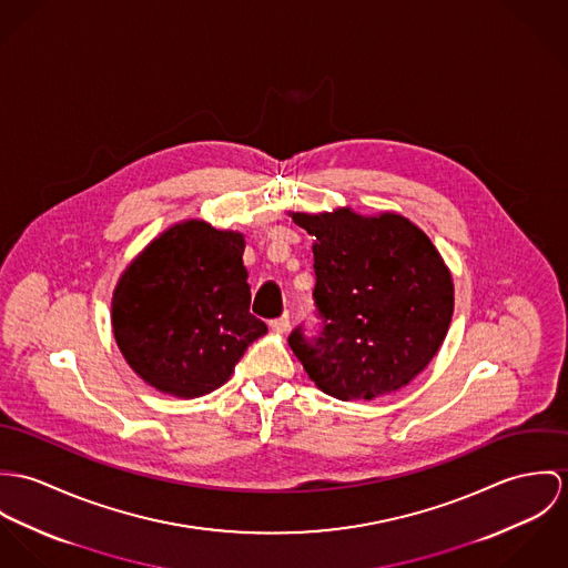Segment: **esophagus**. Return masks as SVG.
Segmentation results:
<instances>
[{"mask_svg":"<svg viewBox=\"0 0 568 568\" xmlns=\"http://www.w3.org/2000/svg\"><path fill=\"white\" fill-rule=\"evenodd\" d=\"M270 328H272L274 333H285V331L290 328V315L283 314L281 317L272 320V322H270Z\"/></svg>","mask_w":568,"mask_h":568,"instance_id":"1","label":"esophagus"}]
</instances>
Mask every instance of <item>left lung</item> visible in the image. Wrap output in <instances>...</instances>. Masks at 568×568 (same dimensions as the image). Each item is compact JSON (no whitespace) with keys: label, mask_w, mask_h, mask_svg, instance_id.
Returning <instances> with one entry per match:
<instances>
[{"label":"left lung","mask_w":568,"mask_h":568,"mask_svg":"<svg viewBox=\"0 0 568 568\" xmlns=\"http://www.w3.org/2000/svg\"><path fill=\"white\" fill-rule=\"evenodd\" d=\"M292 220L314 235V342L290 346L315 385L339 400H373L418 377L440 351L455 290L434 242L407 217L351 206Z\"/></svg>","instance_id":"8db88e82"}]
</instances>
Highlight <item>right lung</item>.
Masks as SVG:
<instances>
[{"label": "right lung", "mask_w": 568, "mask_h": 568, "mask_svg": "<svg viewBox=\"0 0 568 568\" xmlns=\"http://www.w3.org/2000/svg\"><path fill=\"white\" fill-rule=\"evenodd\" d=\"M244 248L237 231L185 220L128 263L111 324L128 366L148 385L179 398L204 396L267 333L251 314Z\"/></svg>", "instance_id": "obj_1"}]
</instances>
